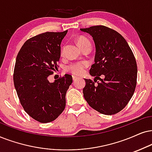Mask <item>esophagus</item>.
<instances>
[{
    "mask_svg": "<svg viewBox=\"0 0 152 152\" xmlns=\"http://www.w3.org/2000/svg\"><path fill=\"white\" fill-rule=\"evenodd\" d=\"M72 78H73V80H76V79H78V77H77V76H73Z\"/></svg>",
    "mask_w": 152,
    "mask_h": 152,
    "instance_id": "1",
    "label": "esophagus"
}]
</instances>
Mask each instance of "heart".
Returning a JSON list of instances; mask_svg holds the SVG:
<instances>
[{
  "label": "heart",
  "instance_id": "heart-1",
  "mask_svg": "<svg viewBox=\"0 0 152 152\" xmlns=\"http://www.w3.org/2000/svg\"><path fill=\"white\" fill-rule=\"evenodd\" d=\"M78 43L80 47H82L83 45H85L86 43H90L89 40L87 38L83 37L80 36L78 38ZM64 47L62 49V55L64 54ZM89 66V63L86 61H79V62H72L67 65L65 68V70L67 72L71 73V74L76 75V76H80V75L83 74L85 72L86 69Z\"/></svg>",
  "mask_w": 152,
  "mask_h": 152
}]
</instances>
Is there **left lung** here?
<instances>
[{
    "instance_id": "8db88e82",
    "label": "left lung",
    "mask_w": 152,
    "mask_h": 152,
    "mask_svg": "<svg viewBox=\"0 0 152 152\" xmlns=\"http://www.w3.org/2000/svg\"><path fill=\"white\" fill-rule=\"evenodd\" d=\"M80 31L93 37L96 48L95 64L90 70L95 78L86 79L84 98L101 114H117L135 92L137 76L135 56L126 39L112 28L97 25Z\"/></svg>"
}]
</instances>
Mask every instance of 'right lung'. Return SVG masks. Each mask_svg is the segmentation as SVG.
<instances>
[{
    "mask_svg": "<svg viewBox=\"0 0 152 152\" xmlns=\"http://www.w3.org/2000/svg\"><path fill=\"white\" fill-rule=\"evenodd\" d=\"M68 31L45 32L29 38L17 54L13 80L24 111L40 123H50L62 113L72 76L50 83L48 77L58 69L60 44Z\"/></svg>",
    "mask_w": 152,
    "mask_h": 152,
    "instance_id": "1",
    "label": "right lung"
}]
</instances>
